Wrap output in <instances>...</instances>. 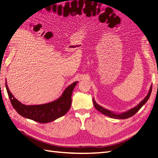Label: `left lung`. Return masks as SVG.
<instances>
[{
	"mask_svg": "<svg viewBox=\"0 0 158 158\" xmlns=\"http://www.w3.org/2000/svg\"><path fill=\"white\" fill-rule=\"evenodd\" d=\"M152 85H151V86L150 88V90L148 92V95L145 97V98L142 100V101L138 103L137 106L135 107H133L131 109H129L128 111H127L125 112H123L122 113H114L111 111H109L108 109H106V108H104L102 106H100L99 105H98L96 102H95L94 98H93V102H94V105L95 108L98 111H99V112H101L102 113H103L105 115H106L107 117H109L113 118H117V119H125V118H128L129 117H131L132 116H133L134 114H136L139 110L140 109V108L144 106V105L147 102V101L148 100V99L150 98V94L152 92Z\"/></svg>",
	"mask_w": 158,
	"mask_h": 158,
	"instance_id": "8db88e82",
	"label": "left lung"
}]
</instances>
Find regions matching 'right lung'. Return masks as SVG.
Returning a JSON list of instances; mask_svg holds the SVG:
<instances>
[{"label": "right lung", "instance_id": "1", "mask_svg": "<svg viewBox=\"0 0 158 158\" xmlns=\"http://www.w3.org/2000/svg\"><path fill=\"white\" fill-rule=\"evenodd\" d=\"M78 82L66 88L62 95L55 101L41 105L27 106L17 100L9 90L6 81V88L13 107L21 116L40 123H47L59 118L68 112L71 106L72 94Z\"/></svg>", "mask_w": 158, "mask_h": 158}]
</instances>
